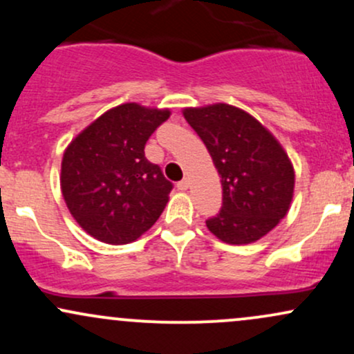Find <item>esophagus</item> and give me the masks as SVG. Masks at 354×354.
Returning a JSON list of instances; mask_svg holds the SVG:
<instances>
[{
    "label": "esophagus",
    "instance_id": "obj_1",
    "mask_svg": "<svg viewBox=\"0 0 354 354\" xmlns=\"http://www.w3.org/2000/svg\"><path fill=\"white\" fill-rule=\"evenodd\" d=\"M176 188L180 189V191H186V189L189 188V181H188V180H181V181L176 185Z\"/></svg>",
    "mask_w": 354,
    "mask_h": 354
}]
</instances>
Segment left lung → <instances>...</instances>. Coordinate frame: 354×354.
<instances>
[{
  "instance_id": "8db88e82",
  "label": "left lung",
  "mask_w": 354,
  "mask_h": 354,
  "mask_svg": "<svg viewBox=\"0 0 354 354\" xmlns=\"http://www.w3.org/2000/svg\"><path fill=\"white\" fill-rule=\"evenodd\" d=\"M183 116L221 176V211L206 219L208 230L228 245L258 241L293 200L295 169L286 151L258 120L231 104L186 108Z\"/></svg>"
}]
</instances>
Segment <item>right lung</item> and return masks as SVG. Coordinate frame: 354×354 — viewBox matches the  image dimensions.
<instances>
[{"mask_svg": "<svg viewBox=\"0 0 354 354\" xmlns=\"http://www.w3.org/2000/svg\"><path fill=\"white\" fill-rule=\"evenodd\" d=\"M169 109L124 103L71 141L61 161V191L76 223L108 245L135 241L163 213L173 185L145 156Z\"/></svg>", "mask_w": 354, "mask_h": 354, "instance_id": "add662e5", "label": "right lung"}]
</instances>
